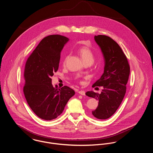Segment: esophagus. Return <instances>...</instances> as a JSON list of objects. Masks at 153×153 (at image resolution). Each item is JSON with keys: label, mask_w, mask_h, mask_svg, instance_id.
I'll use <instances>...</instances> for the list:
<instances>
[{"label": "esophagus", "mask_w": 153, "mask_h": 153, "mask_svg": "<svg viewBox=\"0 0 153 153\" xmlns=\"http://www.w3.org/2000/svg\"><path fill=\"white\" fill-rule=\"evenodd\" d=\"M79 93L82 96H85V91H83V90H81V91H79Z\"/></svg>", "instance_id": "34e87169"}]
</instances>
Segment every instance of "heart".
I'll use <instances>...</instances> for the list:
<instances>
[{
	"label": "heart",
	"mask_w": 153,
	"mask_h": 153,
	"mask_svg": "<svg viewBox=\"0 0 153 153\" xmlns=\"http://www.w3.org/2000/svg\"><path fill=\"white\" fill-rule=\"evenodd\" d=\"M78 52L79 54L80 55L82 59L84 61V62H93L94 61V54L92 51L86 46H83L79 49ZM68 56H66L65 60V63L68 59Z\"/></svg>",
	"instance_id": "1"
}]
</instances>
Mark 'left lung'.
I'll list each match as a JSON object with an SVG mask.
<instances>
[{
  "label": "left lung",
  "mask_w": 153,
  "mask_h": 153,
  "mask_svg": "<svg viewBox=\"0 0 153 153\" xmlns=\"http://www.w3.org/2000/svg\"><path fill=\"white\" fill-rule=\"evenodd\" d=\"M94 40L102 51L104 67L101 77L93 85L102 87L100 94L88 91L85 95L99 100L93 115L100 120L110 118L123 101L130 74V66L124 53L119 45L105 35L94 36Z\"/></svg>",
  "instance_id": "8db88e82"
}]
</instances>
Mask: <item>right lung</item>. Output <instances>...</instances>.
Masks as SVG:
<instances>
[{
  "mask_svg": "<svg viewBox=\"0 0 153 153\" xmlns=\"http://www.w3.org/2000/svg\"><path fill=\"white\" fill-rule=\"evenodd\" d=\"M68 40L61 35L45 37L26 63L24 94L30 108L43 120L57 118L75 94L68 86L59 88L51 84V77L59 68L61 51Z\"/></svg>",
  "mask_w": 153,
  "mask_h": 153,
  "instance_id": "obj_1",
  "label": "right lung"
}]
</instances>
